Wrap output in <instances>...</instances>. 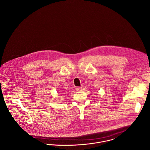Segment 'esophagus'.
Wrapping results in <instances>:
<instances>
[{"mask_svg":"<svg viewBox=\"0 0 150 150\" xmlns=\"http://www.w3.org/2000/svg\"><path fill=\"white\" fill-rule=\"evenodd\" d=\"M76 89L77 91H81V90H82V87H81V86H77V87L76 88Z\"/></svg>","mask_w":150,"mask_h":150,"instance_id":"34e87169","label":"esophagus"}]
</instances>
